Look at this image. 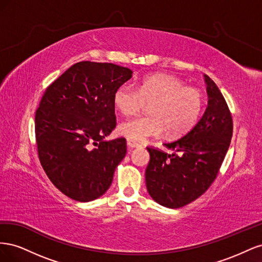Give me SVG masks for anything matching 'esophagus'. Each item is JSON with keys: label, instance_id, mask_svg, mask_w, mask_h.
Returning a JSON list of instances; mask_svg holds the SVG:
<instances>
[{"label": "esophagus", "instance_id": "1", "mask_svg": "<svg viewBox=\"0 0 262 262\" xmlns=\"http://www.w3.org/2000/svg\"><path fill=\"white\" fill-rule=\"evenodd\" d=\"M126 144H128V146H129L130 148H134V147H140V146H141L139 143H137L136 141L130 140V139L126 140Z\"/></svg>", "mask_w": 262, "mask_h": 262}]
</instances>
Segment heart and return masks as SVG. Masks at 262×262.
Wrapping results in <instances>:
<instances>
[{
	"mask_svg": "<svg viewBox=\"0 0 262 262\" xmlns=\"http://www.w3.org/2000/svg\"><path fill=\"white\" fill-rule=\"evenodd\" d=\"M114 104L125 116L137 114L145 104H150V115L129 119L119 125L123 137L143 142L166 132L170 137L187 133L200 116L203 97L200 91L187 87L175 76L155 74L143 78L139 90L129 83L118 86Z\"/></svg>",
	"mask_w": 262,
	"mask_h": 262,
	"instance_id": "b5f03b06",
	"label": "heart"
}]
</instances>
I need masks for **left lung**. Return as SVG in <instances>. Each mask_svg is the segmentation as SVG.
Returning a JSON list of instances; mask_svg holds the SVG:
<instances>
[{
	"label": "left lung",
	"mask_w": 262,
	"mask_h": 262,
	"mask_svg": "<svg viewBox=\"0 0 262 262\" xmlns=\"http://www.w3.org/2000/svg\"><path fill=\"white\" fill-rule=\"evenodd\" d=\"M204 81L209 101L202 118L184 137L164 144L180 154L147 147V191L166 208L185 207L207 191L231 144L233 120L226 101L216 84L205 74Z\"/></svg>",
	"instance_id": "8db88e82"
}]
</instances>
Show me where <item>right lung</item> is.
I'll list each match as a JSON object with an SVG mask.
<instances>
[{
    "label": "right lung",
    "mask_w": 262,
    "mask_h": 262,
    "mask_svg": "<svg viewBox=\"0 0 262 262\" xmlns=\"http://www.w3.org/2000/svg\"><path fill=\"white\" fill-rule=\"evenodd\" d=\"M132 73L113 63L78 62L43 94L35 116L39 160L71 199L93 201L112 185L126 142L104 139L116 128L114 93Z\"/></svg>",
    "instance_id": "1"
}]
</instances>
